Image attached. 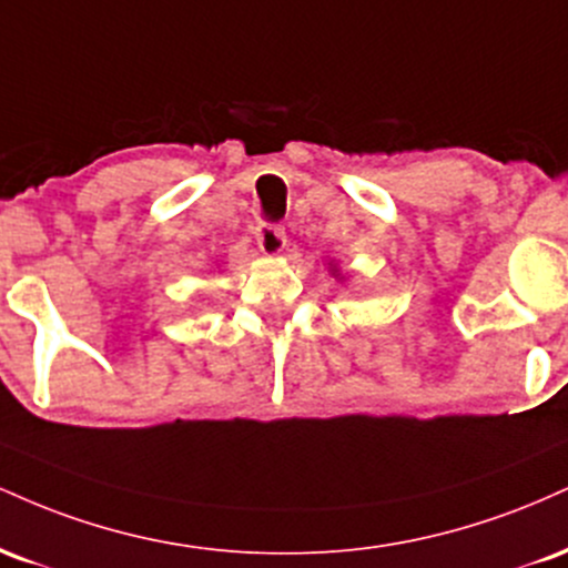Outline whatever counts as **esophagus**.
I'll use <instances>...</instances> for the list:
<instances>
[{
	"mask_svg": "<svg viewBox=\"0 0 568 568\" xmlns=\"http://www.w3.org/2000/svg\"><path fill=\"white\" fill-rule=\"evenodd\" d=\"M253 234H256V243H258V247H262V253H266V256H277V253L285 247V226L283 224H270V221H262Z\"/></svg>",
	"mask_w": 568,
	"mask_h": 568,
	"instance_id": "34e87169",
	"label": "esophagus"
}]
</instances>
